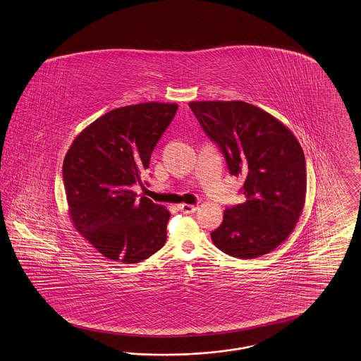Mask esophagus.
I'll list each match as a JSON object with an SVG mask.
<instances>
[{
  "label": "esophagus",
  "instance_id": "34e87169",
  "mask_svg": "<svg viewBox=\"0 0 361 361\" xmlns=\"http://www.w3.org/2000/svg\"><path fill=\"white\" fill-rule=\"evenodd\" d=\"M178 209L181 210L183 212H185V214H192V212H196V206H192V204H185V203H183V204H180L178 206Z\"/></svg>",
  "mask_w": 361,
  "mask_h": 361
}]
</instances>
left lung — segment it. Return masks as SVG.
Returning a JSON list of instances; mask_svg holds the SVG:
<instances>
[{
    "mask_svg": "<svg viewBox=\"0 0 361 361\" xmlns=\"http://www.w3.org/2000/svg\"><path fill=\"white\" fill-rule=\"evenodd\" d=\"M207 136L225 155L232 176L245 178V202L226 209L212 232L214 245L255 259L282 244L304 209L307 170L302 149L279 120L243 101L190 102Z\"/></svg>",
    "mask_w": 361,
    "mask_h": 361,
    "instance_id": "left-lung-1",
    "label": "left lung"
}]
</instances>
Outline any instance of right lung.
Listing matches in <instances>:
<instances>
[{
  "label": "right lung",
  "mask_w": 361,
  "mask_h": 361,
  "mask_svg": "<svg viewBox=\"0 0 361 361\" xmlns=\"http://www.w3.org/2000/svg\"><path fill=\"white\" fill-rule=\"evenodd\" d=\"M177 104L118 107L85 128L63 165L68 212L76 231L107 259L139 263L166 243L170 212L142 196L152 149L169 127Z\"/></svg>",
  "instance_id": "1"
}]
</instances>
